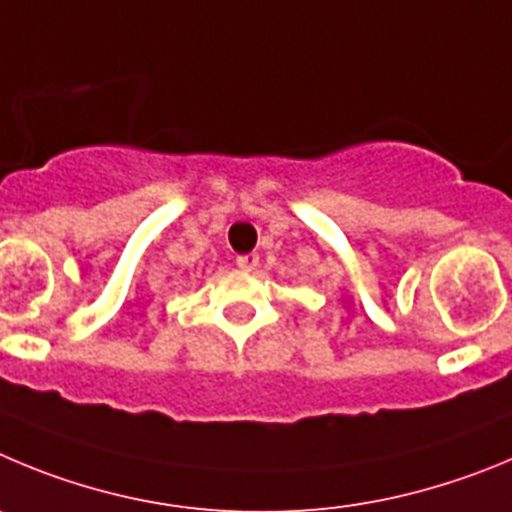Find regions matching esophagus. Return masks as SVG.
I'll return each instance as SVG.
<instances>
[{"label": "esophagus", "mask_w": 512, "mask_h": 512, "mask_svg": "<svg viewBox=\"0 0 512 512\" xmlns=\"http://www.w3.org/2000/svg\"><path fill=\"white\" fill-rule=\"evenodd\" d=\"M237 265L242 267V270H255V267L260 265V255H257V252H247V255H239Z\"/></svg>", "instance_id": "esophagus-1"}]
</instances>
